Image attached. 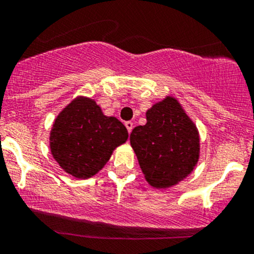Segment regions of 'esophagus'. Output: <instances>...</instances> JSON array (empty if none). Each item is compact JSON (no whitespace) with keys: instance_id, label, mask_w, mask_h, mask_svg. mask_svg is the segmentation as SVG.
I'll list each match as a JSON object with an SVG mask.
<instances>
[{"instance_id":"obj_1","label":"esophagus","mask_w":254,"mask_h":254,"mask_svg":"<svg viewBox=\"0 0 254 254\" xmlns=\"http://www.w3.org/2000/svg\"><path fill=\"white\" fill-rule=\"evenodd\" d=\"M125 127H127V131H129V133H130L131 130H132V127H133V124L131 123V122H125Z\"/></svg>"}]
</instances>
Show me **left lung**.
I'll return each mask as SVG.
<instances>
[{
	"label": "left lung",
	"mask_w": 254,
	"mask_h": 254,
	"mask_svg": "<svg viewBox=\"0 0 254 254\" xmlns=\"http://www.w3.org/2000/svg\"><path fill=\"white\" fill-rule=\"evenodd\" d=\"M130 143L154 188L176 185L193 171L199 157L197 127L171 97L147 111V124L132 130Z\"/></svg>",
	"instance_id": "1"
}]
</instances>
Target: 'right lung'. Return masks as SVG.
<instances>
[{"instance_id":"obj_1","label":"right lung","mask_w":254,"mask_h":254,"mask_svg":"<svg viewBox=\"0 0 254 254\" xmlns=\"http://www.w3.org/2000/svg\"><path fill=\"white\" fill-rule=\"evenodd\" d=\"M127 136L124 124L116 117L104 116L94 100L77 98L55 121L50 149L66 173L87 179L104 167Z\"/></svg>"}]
</instances>
